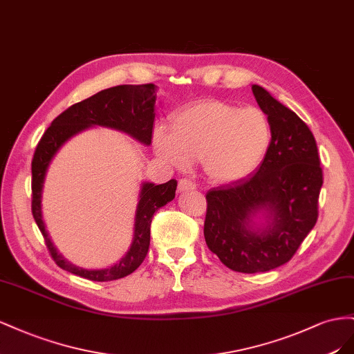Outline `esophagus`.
<instances>
[{
  "instance_id": "34e87169",
  "label": "esophagus",
  "mask_w": 354,
  "mask_h": 354,
  "mask_svg": "<svg viewBox=\"0 0 354 354\" xmlns=\"http://www.w3.org/2000/svg\"><path fill=\"white\" fill-rule=\"evenodd\" d=\"M191 189H196V184L193 183V180L187 179V178L179 179V183H178L179 193H184V191H191Z\"/></svg>"
}]
</instances>
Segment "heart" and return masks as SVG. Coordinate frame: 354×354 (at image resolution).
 I'll return each mask as SVG.
<instances>
[{
    "instance_id": "obj_1",
    "label": "heart",
    "mask_w": 354,
    "mask_h": 354,
    "mask_svg": "<svg viewBox=\"0 0 354 354\" xmlns=\"http://www.w3.org/2000/svg\"><path fill=\"white\" fill-rule=\"evenodd\" d=\"M271 144L268 117L257 106L239 109L219 100H203L171 117L170 135L157 130L156 153L176 167L201 161L216 184L248 178L264 161Z\"/></svg>"
}]
</instances>
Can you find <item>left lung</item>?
<instances>
[{
    "instance_id": "8db88e82",
    "label": "left lung",
    "mask_w": 354,
    "mask_h": 354,
    "mask_svg": "<svg viewBox=\"0 0 354 354\" xmlns=\"http://www.w3.org/2000/svg\"><path fill=\"white\" fill-rule=\"evenodd\" d=\"M252 92L268 117L271 144L257 174L209 189L205 239L222 264L239 272H264L295 255L315 227L323 174L317 145L294 111L254 84ZM262 211L268 224L254 227Z\"/></svg>"
}]
</instances>
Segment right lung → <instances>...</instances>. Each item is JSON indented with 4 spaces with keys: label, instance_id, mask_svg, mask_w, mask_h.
I'll return each instance as SVG.
<instances>
[{
    "label": "right lung",
    "instance_id": "1",
    "mask_svg": "<svg viewBox=\"0 0 354 354\" xmlns=\"http://www.w3.org/2000/svg\"><path fill=\"white\" fill-rule=\"evenodd\" d=\"M156 86L154 84H123L102 90L82 102L74 104L57 115L35 148L32 158V215L44 237L46 246L56 264L75 276L93 281H109L129 276L145 259L149 248V228L154 212L175 198L176 179L166 184L154 185L144 183L139 193V203L135 215L133 241L127 254L115 266L102 270H84L68 262L57 254L50 240L41 215V194L44 178L50 161L59 148L69 138L83 132L90 126H105L121 130L145 145L153 139V126L156 118Z\"/></svg>",
    "mask_w": 354,
    "mask_h": 354
}]
</instances>
